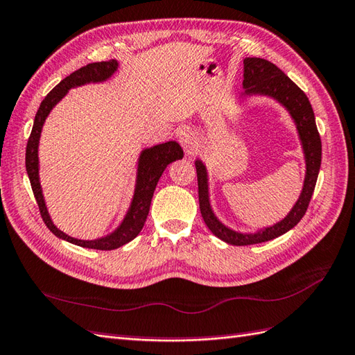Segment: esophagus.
<instances>
[{
    "mask_svg": "<svg viewBox=\"0 0 355 355\" xmlns=\"http://www.w3.org/2000/svg\"><path fill=\"white\" fill-rule=\"evenodd\" d=\"M178 140H180L181 146H183L186 155L193 154L195 148H196V140H195V136L191 133V131H181L180 136H178Z\"/></svg>",
    "mask_w": 355,
    "mask_h": 355,
    "instance_id": "esophagus-1",
    "label": "esophagus"
}]
</instances>
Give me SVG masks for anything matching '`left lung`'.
Listing matches in <instances>:
<instances>
[{
  "label": "left lung",
  "mask_w": 355,
  "mask_h": 355,
  "mask_svg": "<svg viewBox=\"0 0 355 355\" xmlns=\"http://www.w3.org/2000/svg\"><path fill=\"white\" fill-rule=\"evenodd\" d=\"M245 92L237 98V103H245L250 96H266L283 105L298 133L304 162H306V175L298 200L293 204L291 211L274 225L259 228L254 233H242L227 227L211 209L210 192H209V172L202 160H195L196 177H198V196H200V210L205 225L210 232L225 243L243 246L268 242L292 230L306 215L309 202L315 191L318 174L322 159V144L318 133L315 113L307 95L296 86L286 73L277 68L274 63L259 57H246L243 60V83Z\"/></svg>",
  "instance_id": "left-lung-1"
}]
</instances>
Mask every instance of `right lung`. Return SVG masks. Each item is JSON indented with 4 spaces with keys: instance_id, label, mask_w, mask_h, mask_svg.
Masks as SVG:
<instances>
[{
    "instance_id": "add662e5",
    "label": "right lung",
    "mask_w": 355,
    "mask_h": 355,
    "mask_svg": "<svg viewBox=\"0 0 355 355\" xmlns=\"http://www.w3.org/2000/svg\"><path fill=\"white\" fill-rule=\"evenodd\" d=\"M118 66L119 63L114 59L109 62L89 63L83 66V68H80L78 71L72 72L71 76L63 78L60 83L45 96V100L40 103L26 150V169L30 178V184L37 201L40 215H42V219L45 222V225L49 228V232L62 239V241L83 246V248L101 251L116 250L119 246L133 241V239L140 233V230L144 228V224L148 218V213H150V205L155 186H157L163 171L166 169L168 164H171L172 162L183 159V150H181V146L177 142H174V140L154 145L151 148H145V150L140 151L137 159L133 198H131L130 207L125 213V216H123L121 224L114 228L112 233L103 237L92 239V241H83V239H76L63 233L60 228H57L54 225V222L51 216H49V211L46 209V202L39 177V140L40 135H42L44 123L48 118V114L51 113V110L57 105V103H60L66 96V94L69 92V89L85 86L89 83H103V81L109 80L113 73L118 71Z\"/></svg>"
}]
</instances>
